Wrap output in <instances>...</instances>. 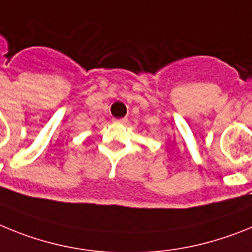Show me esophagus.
<instances>
[{"label": "esophagus", "instance_id": "obj_1", "mask_svg": "<svg viewBox=\"0 0 252 252\" xmlns=\"http://www.w3.org/2000/svg\"><path fill=\"white\" fill-rule=\"evenodd\" d=\"M114 123H118V124H126L128 122L126 118H122V119H113Z\"/></svg>", "mask_w": 252, "mask_h": 252}]
</instances>
